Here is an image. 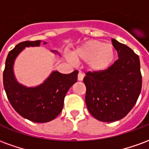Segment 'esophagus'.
<instances>
[{"instance_id":"esophagus-1","label":"esophagus","mask_w":149,"mask_h":149,"mask_svg":"<svg viewBox=\"0 0 149 149\" xmlns=\"http://www.w3.org/2000/svg\"><path fill=\"white\" fill-rule=\"evenodd\" d=\"M77 79H78V81H83V79H84V74L82 73V72H79L78 73V77H77Z\"/></svg>"}]
</instances>
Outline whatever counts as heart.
I'll list each match as a JSON object with an SVG mask.
<instances>
[{
  "mask_svg": "<svg viewBox=\"0 0 149 149\" xmlns=\"http://www.w3.org/2000/svg\"><path fill=\"white\" fill-rule=\"evenodd\" d=\"M115 49L111 44L88 40L79 46L72 56L77 61H87L91 71L103 72L109 68L115 60Z\"/></svg>",
  "mask_w": 149,
  "mask_h": 149,
  "instance_id": "heart-1",
  "label": "heart"
}]
</instances>
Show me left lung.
Returning a JSON list of instances; mask_svg holds the SVG:
<instances>
[{
	"label": "left lung",
	"mask_w": 149,
	"mask_h": 149,
	"mask_svg": "<svg viewBox=\"0 0 149 149\" xmlns=\"http://www.w3.org/2000/svg\"><path fill=\"white\" fill-rule=\"evenodd\" d=\"M118 60L103 72H88L85 103L92 116L103 122L124 118L136 103L142 87L138 55L129 47L112 39Z\"/></svg>",
	"instance_id": "left-lung-1"
}]
</instances>
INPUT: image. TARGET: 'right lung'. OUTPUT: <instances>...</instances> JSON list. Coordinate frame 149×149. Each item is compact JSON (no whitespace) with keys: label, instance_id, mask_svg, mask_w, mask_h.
Returning <instances> with one entry per match:
<instances>
[{"label":"right lung","instance_id":"obj_1","mask_svg":"<svg viewBox=\"0 0 149 149\" xmlns=\"http://www.w3.org/2000/svg\"><path fill=\"white\" fill-rule=\"evenodd\" d=\"M40 42H21L8 52L3 73V84L8 100L17 113L31 121L45 123L61 113L65 95L77 81L78 71L75 70L69 74L53 71L42 84L36 87H26L18 83L13 72L15 59L25 47L40 46Z\"/></svg>","mask_w":149,"mask_h":149}]
</instances>
